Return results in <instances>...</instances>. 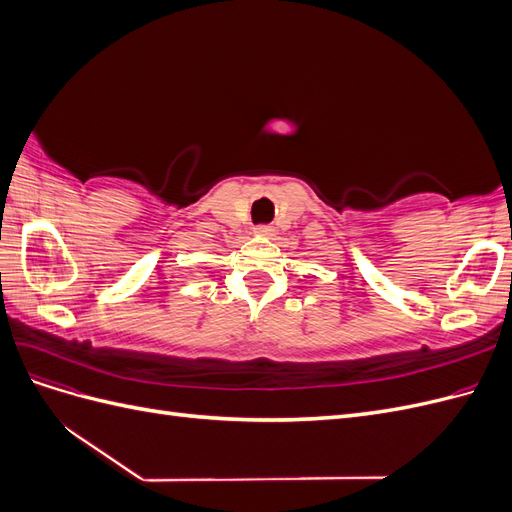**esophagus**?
Segmentation results:
<instances>
[{
    "mask_svg": "<svg viewBox=\"0 0 512 512\" xmlns=\"http://www.w3.org/2000/svg\"><path fill=\"white\" fill-rule=\"evenodd\" d=\"M254 232H256V235H262V237H269V235H271V232H273V228H271V226H267V224H260V226H256V228H254Z\"/></svg>",
    "mask_w": 512,
    "mask_h": 512,
    "instance_id": "1",
    "label": "esophagus"
}]
</instances>
